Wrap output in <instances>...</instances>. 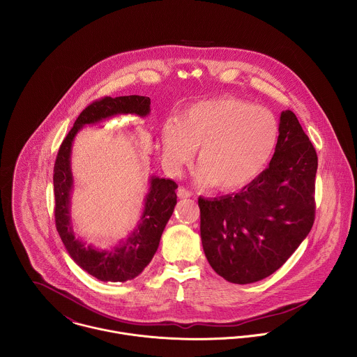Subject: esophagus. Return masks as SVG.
<instances>
[{
  "mask_svg": "<svg viewBox=\"0 0 357 357\" xmlns=\"http://www.w3.org/2000/svg\"><path fill=\"white\" fill-rule=\"evenodd\" d=\"M192 194L187 190V188H184V187H180L178 190H177V197L180 198V199H187V198H190Z\"/></svg>",
  "mask_w": 357,
  "mask_h": 357,
  "instance_id": "obj_1",
  "label": "esophagus"
}]
</instances>
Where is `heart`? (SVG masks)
<instances>
[{"label": "heart", "instance_id": "1", "mask_svg": "<svg viewBox=\"0 0 357 357\" xmlns=\"http://www.w3.org/2000/svg\"><path fill=\"white\" fill-rule=\"evenodd\" d=\"M279 123L262 107L235 98L201 102L167 121L160 132L166 167L180 173L197 149L198 178L220 191H235L262 172L275 151Z\"/></svg>", "mask_w": 357, "mask_h": 357}]
</instances>
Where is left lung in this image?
I'll list each match as a JSON object with an SVG mask.
<instances>
[{
  "instance_id": "left-lung-1",
  "label": "left lung",
  "mask_w": 357,
  "mask_h": 357,
  "mask_svg": "<svg viewBox=\"0 0 357 357\" xmlns=\"http://www.w3.org/2000/svg\"><path fill=\"white\" fill-rule=\"evenodd\" d=\"M316 170L317 155L296 114L282 111L269 166L238 194L198 199L210 266L236 284L278 271L313 225Z\"/></svg>"
}]
</instances>
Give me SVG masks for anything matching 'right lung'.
Wrapping results in <instances>:
<instances>
[{
  "mask_svg": "<svg viewBox=\"0 0 357 357\" xmlns=\"http://www.w3.org/2000/svg\"><path fill=\"white\" fill-rule=\"evenodd\" d=\"M146 96L104 98L88 105L77 118L73 129L63 140L53 169L56 229L67 253L74 262L102 282H126L139 276L151 262L158 250L162 232L177 204V184L170 178L151 176L149 194L144 198L142 217L133 231L109 249H98L75 236L71 221V194L74 178L71 172V150L77 133L115 115H137L146 118L151 108Z\"/></svg>",
  "mask_w": 357,
  "mask_h": 357,
  "instance_id": "add662e5",
  "label": "right lung"
}]
</instances>
